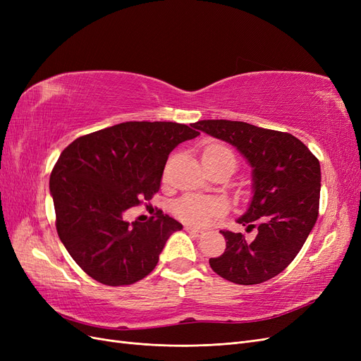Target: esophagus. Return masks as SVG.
<instances>
[{"mask_svg":"<svg viewBox=\"0 0 361 361\" xmlns=\"http://www.w3.org/2000/svg\"><path fill=\"white\" fill-rule=\"evenodd\" d=\"M185 231H187L190 235L197 236V238L204 235V231H200V228H195V227H192V226H185Z\"/></svg>","mask_w":361,"mask_h":361,"instance_id":"1","label":"esophagus"}]
</instances>
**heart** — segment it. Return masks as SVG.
Wrapping results in <instances>:
<instances>
[{
	"label": "heart",
	"mask_w": 361,
	"mask_h": 361,
	"mask_svg": "<svg viewBox=\"0 0 361 361\" xmlns=\"http://www.w3.org/2000/svg\"><path fill=\"white\" fill-rule=\"evenodd\" d=\"M223 157H233V154L221 145H209L203 150L202 161H214ZM224 211L226 203L221 199L200 197V195H185L173 204V214L179 220L192 226L209 224L215 216L224 214Z\"/></svg>",
	"instance_id": "heart-1"
}]
</instances>
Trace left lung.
<instances>
[{"label":"left lung","mask_w":361,"mask_h":361,"mask_svg":"<svg viewBox=\"0 0 361 361\" xmlns=\"http://www.w3.org/2000/svg\"><path fill=\"white\" fill-rule=\"evenodd\" d=\"M195 129L227 141L253 167V200L238 218L247 232L221 231L226 251L211 257L218 276L236 285H259L285 269L300 253L319 212L321 166L297 137L232 120H200Z\"/></svg>","instance_id":"1"}]
</instances>
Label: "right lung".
<instances>
[{
    "mask_svg": "<svg viewBox=\"0 0 361 361\" xmlns=\"http://www.w3.org/2000/svg\"><path fill=\"white\" fill-rule=\"evenodd\" d=\"M199 134L174 122H125L76 138L61 152L49 179L56 227L85 274L125 286L154 271L182 224L162 211L146 223H128L123 214L154 197L170 152Z\"/></svg>",
    "mask_w": 361,
    "mask_h": 361,
    "instance_id": "add662e5",
    "label": "right lung"
}]
</instances>
